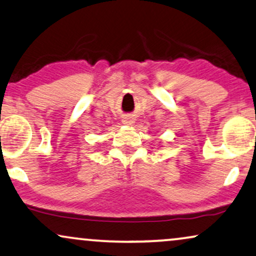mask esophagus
Here are the masks:
<instances>
[{"label":"esophagus","mask_w":256,"mask_h":256,"mask_svg":"<svg viewBox=\"0 0 256 256\" xmlns=\"http://www.w3.org/2000/svg\"><path fill=\"white\" fill-rule=\"evenodd\" d=\"M135 122V118H132V116H124V118H122V124H127V126H132Z\"/></svg>","instance_id":"1"}]
</instances>
